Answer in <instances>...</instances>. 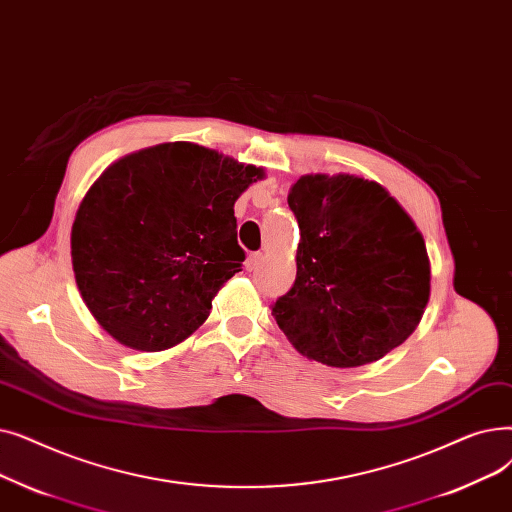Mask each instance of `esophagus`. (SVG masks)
<instances>
[{
    "instance_id": "1",
    "label": "esophagus",
    "mask_w": 512,
    "mask_h": 512,
    "mask_svg": "<svg viewBox=\"0 0 512 512\" xmlns=\"http://www.w3.org/2000/svg\"><path fill=\"white\" fill-rule=\"evenodd\" d=\"M262 260H264V254H260V252L250 254V256H248V260H246V269H248V271L258 269V266L262 264Z\"/></svg>"
}]
</instances>
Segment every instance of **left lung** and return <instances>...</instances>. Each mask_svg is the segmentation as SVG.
Segmentation results:
<instances>
[{"instance_id": "1", "label": "left lung", "mask_w": 512, "mask_h": 512, "mask_svg": "<svg viewBox=\"0 0 512 512\" xmlns=\"http://www.w3.org/2000/svg\"><path fill=\"white\" fill-rule=\"evenodd\" d=\"M298 218L296 281L273 304L300 354L352 369L398 348L429 302L421 231L375 181L306 175L289 189Z\"/></svg>"}]
</instances>
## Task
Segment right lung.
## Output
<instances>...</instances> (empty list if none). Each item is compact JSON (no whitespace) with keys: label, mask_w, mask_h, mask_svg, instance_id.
Here are the masks:
<instances>
[{"label":"right lung","mask_w":512,"mask_h":512,"mask_svg":"<svg viewBox=\"0 0 512 512\" xmlns=\"http://www.w3.org/2000/svg\"><path fill=\"white\" fill-rule=\"evenodd\" d=\"M264 170L175 141L120 158L83 198L70 235L81 296L116 342L173 348L241 271L235 200Z\"/></svg>","instance_id":"obj_1"}]
</instances>
